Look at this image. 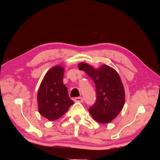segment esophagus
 I'll return each mask as SVG.
<instances>
[{"instance_id": "1", "label": "esophagus", "mask_w": 160, "mask_h": 160, "mask_svg": "<svg viewBox=\"0 0 160 160\" xmlns=\"http://www.w3.org/2000/svg\"><path fill=\"white\" fill-rule=\"evenodd\" d=\"M74 100H75V102H82L83 101H84V99H83L82 97H77V98H76L75 99H74Z\"/></svg>"}]
</instances>
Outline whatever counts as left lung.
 <instances>
[{
  "label": "left lung",
  "mask_w": 160,
  "mask_h": 160,
  "mask_svg": "<svg viewBox=\"0 0 160 160\" xmlns=\"http://www.w3.org/2000/svg\"><path fill=\"white\" fill-rule=\"evenodd\" d=\"M78 69L85 71L95 84L97 99L89 109L91 116L100 123H109L122 111L125 100L124 89L119 74L106 65L96 69L87 63L80 62Z\"/></svg>",
  "instance_id": "1"
}]
</instances>
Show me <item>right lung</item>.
I'll return each mask as SVG.
<instances>
[{
    "label": "right lung",
    "instance_id": "right-lung-1",
    "mask_svg": "<svg viewBox=\"0 0 160 160\" xmlns=\"http://www.w3.org/2000/svg\"><path fill=\"white\" fill-rule=\"evenodd\" d=\"M64 68H52L41 83L38 92V111L49 121L59 119L73 104L70 99L68 88L63 84Z\"/></svg>",
    "mask_w": 160,
    "mask_h": 160
}]
</instances>
